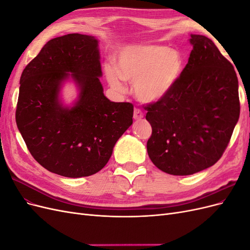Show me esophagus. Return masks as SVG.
<instances>
[{"label":"esophagus","instance_id":"obj_1","mask_svg":"<svg viewBox=\"0 0 250 250\" xmlns=\"http://www.w3.org/2000/svg\"><path fill=\"white\" fill-rule=\"evenodd\" d=\"M133 118L134 120H141L144 118V113L141 109L139 108H134V111H133Z\"/></svg>","mask_w":250,"mask_h":250}]
</instances>
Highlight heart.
I'll list each match as a JSON object with an SVG mask.
<instances>
[{
    "label": "heart",
    "instance_id": "obj_1",
    "mask_svg": "<svg viewBox=\"0 0 250 250\" xmlns=\"http://www.w3.org/2000/svg\"><path fill=\"white\" fill-rule=\"evenodd\" d=\"M117 65L104 64L109 84L123 90V80L133 83L137 99L154 103L164 99L175 85L183 72L184 58L176 49L141 43L119 51Z\"/></svg>",
    "mask_w": 250,
    "mask_h": 250
}]
</instances>
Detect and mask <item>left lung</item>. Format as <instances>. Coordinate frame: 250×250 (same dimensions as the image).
I'll return each instance as SVG.
<instances>
[{"mask_svg": "<svg viewBox=\"0 0 250 250\" xmlns=\"http://www.w3.org/2000/svg\"><path fill=\"white\" fill-rule=\"evenodd\" d=\"M188 62L171 92L151 103L147 152L171 175H192L215 165L240 116L236 71L207 36L191 34Z\"/></svg>", "mask_w": 250, "mask_h": 250, "instance_id": "left-lung-1", "label": "left lung"}]
</instances>
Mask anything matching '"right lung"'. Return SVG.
<instances>
[{
  "label": "right lung",
  "instance_id": "right-lung-1",
  "mask_svg": "<svg viewBox=\"0 0 250 250\" xmlns=\"http://www.w3.org/2000/svg\"><path fill=\"white\" fill-rule=\"evenodd\" d=\"M95 36L72 33L49 41L22 71L16 111L19 130L34 160L64 177L93 175L107 164L132 124L133 105L103 94ZM72 79L80 95L72 107L60 99Z\"/></svg>",
  "mask_w": 250,
  "mask_h": 250
}]
</instances>
